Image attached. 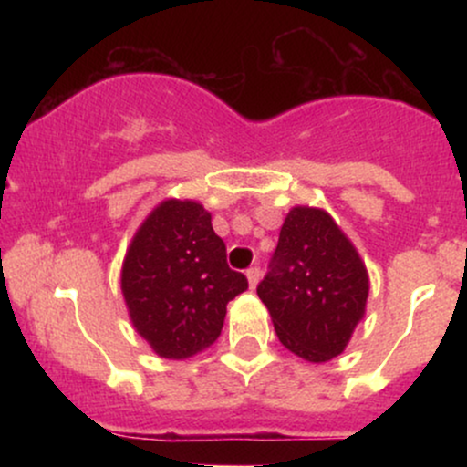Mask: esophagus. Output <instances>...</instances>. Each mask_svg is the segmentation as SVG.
Segmentation results:
<instances>
[{"mask_svg":"<svg viewBox=\"0 0 467 467\" xmlns=\"http://www.w3.org/2000/svg\"><path fill=\"white\" fill-rule=\"evenodd\" d=\"M245 276H248V283H250V287L254 289L256 287V283H259V278H261V270L259 267H250L248 272H245Z\"/></svg>","mask_w":467,"mask_h":467,"instance_id":"obj_1","label":"esophagus"}]
</instances>
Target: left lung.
I'll list each match as a JSON object with an SVG mask.
<instances>
[{"instance_id": "left-lung-1", "label": "left lung", "mask_w": 467, "mask_h": 467, "mask_svg": "<svg viewBox=\"0 0 467 467\" xmlns=\"http://www.w3.org/2000/svg\"><path fill=\"white\" fill-rule=\"evenodd\" d=\"M267 267L256 294L278 340L309 362L340 356L364 316L368 276L334 219L318 208H292Z\"/></svg>"}]
</instances>
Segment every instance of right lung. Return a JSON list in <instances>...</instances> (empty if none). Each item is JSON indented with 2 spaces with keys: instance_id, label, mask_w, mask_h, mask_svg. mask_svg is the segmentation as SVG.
Wrapping results in <instances>:
<instances>
[{
  "instance_id": "obj_1",
  "label": "right lung",
  "mask_w": 467,
  "mask_h": 467,
  "mask_svg": "<svg viewBox=\"0 0 467 467\" xmlns=\"http://www.w3.org/2000/svg\"><path fill=\"white\" fill-rule=\"evenodd\" d=\"M131 323L158 356L184 360L222 334L226 305L248 289L230 270L226 244L211 213L195 202L166 200L147 217L122 264Z\"/></svg>"
}]
</instances>
